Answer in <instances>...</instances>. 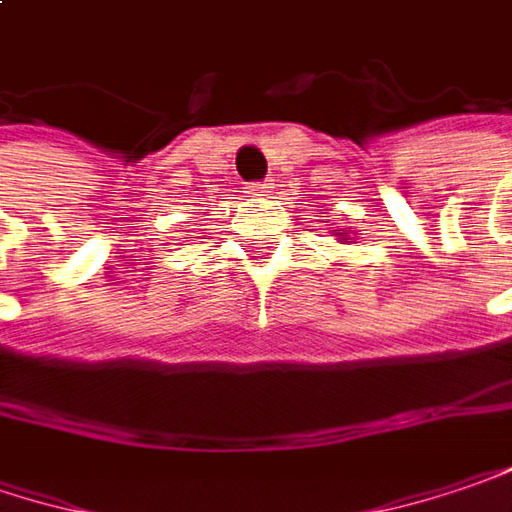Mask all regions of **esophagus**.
Wrapping results in <instances>:
<instances>
[{"label":"esophagus","instance_id":"1","mask_svg":"<svg viewBox=\"0 0 512 512\" xmlns=\"http://www.w3.org/2000/svg\"><path fill=\"white\" fill-rule=\"evenodd\" d=\"M272 186H275V183L263 180V183H252V186H249V191H252V194H266V191L272 189Z\"/></svg>","mask_w":512,"mask_h":512}]
</instances>
